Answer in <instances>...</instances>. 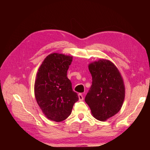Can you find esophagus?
<instances>
[{"mask_svg": "<svg viewBox=\"0 0 150 150\" xmlns=\"http://www.w3.org/2000/svg\"><path fill=\"white\" fill-rule=\"evenodd\" d=\"M78 97H79V99L80 101H82L84 100V97H83V95H82L81 93H79L78 95Z\"/></svg>", "mask_w": 150, "mask_h": 150, "instance_id": "esophagus-1", "label": "esophagus"}]
</instances>
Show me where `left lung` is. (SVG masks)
I'll list each match as a JSON object with an SVG mask.
<instances>
[{"label": "left lung", "instance_id": "8db88e82", "mask_svg": "<svg viewBox=\"0 0 150 150\" xmlns=\"http://www.w3.org/2000/svg\"><path fill=\"white\" fill-rule=\"evenodd\" d=\"M88 69L92 76V85L85 102L94 118L106 121L122 106L125 97L122 77L117 66L107 59L91 62Z\"/></svg>", "mask_w": 150, "mask_h": 150}]
</instances>
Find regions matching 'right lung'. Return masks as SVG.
I'll use <instances>...</instances> for the list:
<instances>
[{
  "mask_svg": "<svg viewBox=\"0 0 150 150\" xmlns=\"http://www.w3.org/2000/svg\"><path fill=\"white\" fill-rule=\"evenodd\" d=\"M73 57L57 53L47 55L38 69L34 92L37 103L47 119L61 122L71 114L79 100L67 71Z\"/></svg>",
  "mask_w": 150,
  "mask_h": 150,
  "instance_id": "1",
  "label": "right lung"
}]
</instances>
